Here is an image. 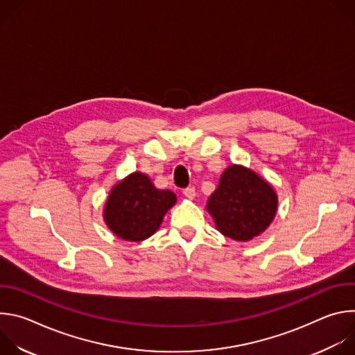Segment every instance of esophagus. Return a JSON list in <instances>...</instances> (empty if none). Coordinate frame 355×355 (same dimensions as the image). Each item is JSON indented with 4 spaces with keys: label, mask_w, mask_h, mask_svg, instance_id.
I'll return each mask as SVG.
<instances>
[{
    "label": "esophagus",
    "mask_w": 355,
    "mask_h": 355,
    "mask_svg": "<svg viewBox=\"0 0 355 355\" xmlns=\"http://www.w3.org/2000/svg\"><path fill=\"white\" fill-rule=\"evenodd\" d=\"M182 193L188 198V199H193L195 198V188L193 187H188L182 189Z\"/></svg>",
    "instance_id": "34e87169"
}]
</instances>
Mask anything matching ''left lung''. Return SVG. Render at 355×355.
Listing matches in <instances>:
<instances>
[{"instance_id": "obj_1", "label": "left lung", "mask_w": 355, "mask_h": 355, "mask_svg": "<svg viewBox=\"0 0 355 355\" xmlns=\"http://www.w3.org/2000/svg\"><path fill=\"white\" fill-rule=\"evenodd\" d=\"M277 205V195L267 181L241 166H230L220 175L207 209L222 234L247 241L270 226Z\"/></svg>"}]
</instances>
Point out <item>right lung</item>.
Returning a JSON list of instances; mask_svg holds the SVG:
<instances>
[{
    "instance_id": "right-lung-1",
    "label": "right lung",
    "mask_w": 355,
    "mask_h": 355,
    "mask_svg": "<svg viewBox=\"0 0 355 355\" xmlns=\"http://www.w3.org/2000/svg\"><path fill=\"white\" fill-rule=\"evenodd\" d=\"M175 200L174 192L157 189L147 175L133 173L111 191L104 218L116 236L140 241L159 229Z\"/></svg>"
}]
</instances>
